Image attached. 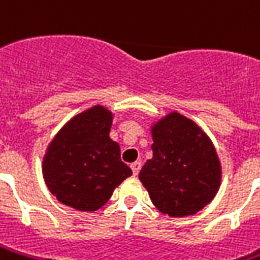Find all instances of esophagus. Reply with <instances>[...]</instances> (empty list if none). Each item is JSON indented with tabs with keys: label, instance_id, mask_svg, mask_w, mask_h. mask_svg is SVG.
I'll return each instance as SVG.
<instances>
[{
	"label": "esophagus",
	"instance_id": "34e87169",
	"mask_svg": "<svg viewBox=\"0 0 260 260\" xmlns=\"http://www.w3.org/2000/svg\"><path fill=\"white\" fill-rule=\"evenodd\" d=\"M141 167H142V164H141V162H134V164H131V169H132V172H134V175H135V176L139 174Z\"/></svg>",
	"mask_w": 260,
	"mask_h": 260
}]
</instances>
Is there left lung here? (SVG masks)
I'll list each match as a JSON object with an SVG mask.
<instances>
[{"mask_svg": "<svg viewBox=\"0 0 260 260\" xmlns=\"http://www.w3.org/2000/svg\"><path fill=\"white\" fill-rule=\"evenodd\" d=\"M152 139V159L139 172L152 204L174 218L201 211L220 185V164L211 139L178 112L153 125Z\"/></svg>", "mask_w": 260, "mask_h": 260, "instance_id": "obj_1", "label": "left lung"}]
</instances>
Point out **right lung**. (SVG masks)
Segmentation results:
<instances>
[{
	"label": "right lung",
	"mask_w": 260,
	"mask_h": 260,
	"mask_svg": "<svg viewBox=\"0 0 260 260\" xmlns=\"http://www.w3.org/2000/svg\"><path fill=\"white\" fill-rule=\"evenodd\" d=\"M112 114L96 107L74 116L49 144L42 172L52 195L74 209L92 212L107 204L116 186L132 175L109 138Z\"/></svg>",
	"instance_id": "obj_1"
}]
</instances>
